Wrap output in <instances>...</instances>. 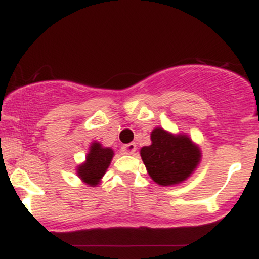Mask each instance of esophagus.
<instances>
[{"mask_svg":"<svg viewBox=\"0 0 259 259\" xmlns=\"http://www.w3.org/2000/svg\"><path fill=\"white\" fill-rule=\"evenodd\" d=\"M121 151H123V153L125 154H134L136 151V145L132 142V144H127V145H124L123 147H121Z\"/></svg>","mask_w":259,"mask_h":259,"instance_id":"obj_1","label":"esophagus"}]
</instances>
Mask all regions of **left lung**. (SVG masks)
Segmentation results:
<instances>
[{"label": "left lung", "mask_w": 259, "mask_h": 259, "mask_svg": "<svg viewBox=\"0 0 259 259\" xmlns=\"http://www.w3.org/2000/svg\"><path fill=\"white\" fill-rule=\"evenodd\" d=\"M140 156L154 183L174 186L191 177L202 153L189 135L173 134L158 126L151 132V145L142 147Z\"/></svg>", "instance_id": "8db88e82"}]
</instances>
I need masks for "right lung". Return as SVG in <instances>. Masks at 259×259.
Instances as JSON below:
<instances>
[{"label":"right lung","instance_id":"obj_1","mask_svg":"<svg viewBox=\"0 0 259 259\" xmlns=\"http://www.w3.org/2000/svg\"><path fill=\"white\" fill-rule=\"evenodd\" d=\"M113 157L114 151L111 147L102 146L99 141H92L85 157V162L80 163L75 169L76 175L86 185L97 186L106 174Z\"/></svg>","mask_w":259,"mask_h":259}]
</instances>
